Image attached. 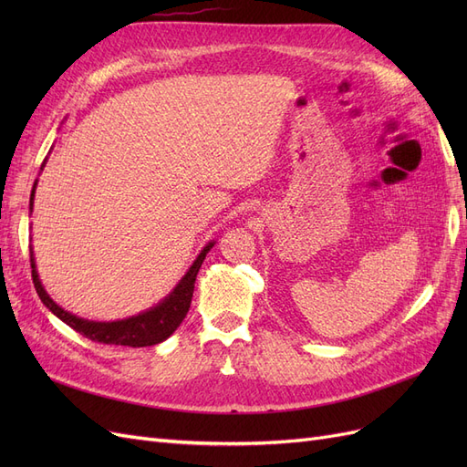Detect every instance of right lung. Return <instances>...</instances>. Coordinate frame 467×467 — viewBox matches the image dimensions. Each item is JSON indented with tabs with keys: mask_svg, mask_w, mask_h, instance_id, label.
Returning <instances> with one entry per match:
<instances>
[{
	"mask_svg": "<svg viewBox=\"0 0 467 467\" xmlns=\"http://www.w3.org/2000/svg\"><path fill=\"white\" fill-rule=\"evenodd\" d=\"M33 196L35 189L31 192V208H33ZM214 244H208L192 266L189 268V273L182 276L179 282V286L171 292L169 298H165L160 306H155L150 312L136 316L130 319H122V321H112V323H97V321H88V319H79L72 314L64 312V309L54 304L50 300V296L42 288L36 268H35V259H33V251H31V268H33V285L36 288L38 298L42 300L54 316H58L66 325H69L74 331L79 335L91 338L95 343H103V345H122V347H151L158 345L171 335L181 321L185 319L191 300H192V292H194V280L196 275H199V268L206 257V253Z\"/></svg>",
	"mask_w": 467,
	"mask_h": 467,
	"instance_id": "obj_1",
	"label": "right lung"
}]
</instances>
